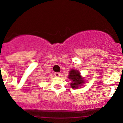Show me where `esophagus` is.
<instances>
[{"label": "esophagus", "mask_w": 123, "mask_h": 123, "mask_svg": "<svg viewBox=\"0 0 123 123\" xmlns=\"http://www.w3.org/2000/svg\"><path fill=\"white\" fill-rule=\"evenodd\" d=\"M55 75L56 77H59L61 75V73H55Z\"/></svg>", "instance_id": "1"}]
</instances>
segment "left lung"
I'll return each mask as SVG.
<instances>
[{"label":"left lung","instance_id":"obj_1","mask_svg":"<svg viewBox=\"0 0 123 123\" xmlns=\"http://www.w3.org/2000/svg\"><path fill=\"white\" fill-rule=\"evenodd\" d=\"M68 79L72 81L71 86L73 89H77L79 87L84 85L83 83H85L83 78L80 76V73L77 70H74V69L71 70L69 71Z\"/></svg>","mask_w":123,"mask_h":123}]
</instances>
